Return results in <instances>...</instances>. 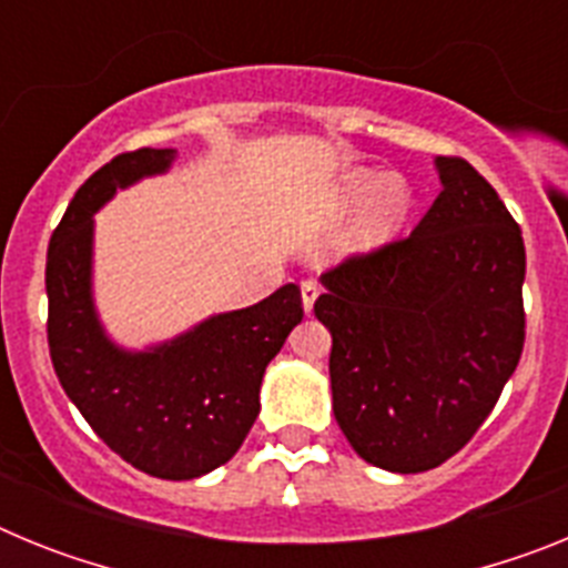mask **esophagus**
I'll use <instances>...</instances> for the list:
<instances>
[{"label": "esophagus", "mask_w": 568, "mask_h": 568, "mask_svg": "<svg viewBox=\"0 0 568 568\" xmlns=\"http://www.w3.org/2000/svg\"><path fill=\"white\" fill-rule=\"evenodd\" d=\"M318 293H321V287L315 284V281H304V284H301V307H304V313H313L315 301H318Z\"/></svg>", "instance_id": "obj_1"}]
</instances>
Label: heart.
I'll return each instance as SVG.
<instances>
[{"instance_id":"1","label":"heart","mask_w":568,"mask_h":568,"mask_svg":"<svg viewBox=\"0 0 568 568\" xmlns=\"http://www.w3.org/2000/svg\"><path fill=\"white\" fill-rule=\"evenodd\" d=\"M358 202V213L338 235L341 258H364L395 244L409 224L415 207L413 187L406 184L404 175H381L373 170H349L341 175L335 187V213H346Z\"/></svg>"}]
</instances>
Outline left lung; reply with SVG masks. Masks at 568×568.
<instances>
[{
    "instance_id": "1",
    "label": "left lung",
    "mask_w": 568,
    "mask_h": 568,
    "mask_svg": "<svg viewBox=\"0 0 568 568\" xmlns=\"http://www.w3.org/2000/svg\"><path fill=\"white\" fill-rule=\"evenodd\" d=\"M440 193L413 235L321 275L333 413L386 471L435 469L478 433L524 353L526 250L495 187L435 159Z\"/></svg>"
}]
</instances>
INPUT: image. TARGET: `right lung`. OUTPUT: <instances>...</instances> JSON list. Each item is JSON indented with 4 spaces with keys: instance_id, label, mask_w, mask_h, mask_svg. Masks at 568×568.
Wrapping results in <instances>:
<instances>
[{
    "instance_id": "add662e5",
    "label": "right lung",
    "mask_w": 568,
    "mask_h": 568,
    "mask_svg": "<svg viewBox=\"0 0 568 568\" xmlns=\"http://www.w3.org/2000/svg\"><path fill=\"white\" fill-rule=\"evenodd\" d=\"M173 148L115 155L77 190L48 247V344L68 398L130 466L193 480L227 464L258 415L264 369L301 324V293L284 284L244 310L207 315L184 333L124 346L93 295V215L142 179L164 175Z\"/></svg>"
}]
</instances>
